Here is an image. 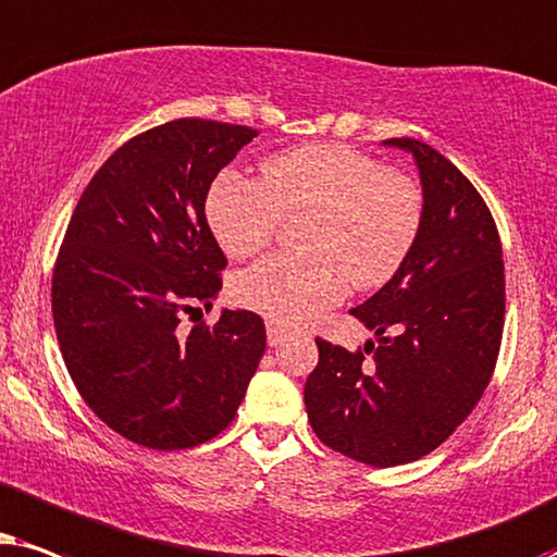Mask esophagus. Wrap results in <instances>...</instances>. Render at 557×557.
<instances>
[{"label":"esophagus","mask_w":557,"mask_h":557,"mask_svg":"<svg viewBox=\"0 0 557 557\" xmlns=\"http://www.w3.org/2000/svg\"><path fill=\"white\" fill-rule=\"evenodd\" d=\"M285 336H287V331L283 329V325L274 323V321L267 323V341H270V346H280L285 341Z\"/></svg>","instance_id":"obj_1"}]
</instances>
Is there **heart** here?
<instances>
[{
	"mask_svg": "<svg viewBox=\"0 0 557 557\" xmlns=\"http://www.w3.org/2000/svg\"><path fill=\"white\" fill-rule=\"evenodd\" d=\"M206 216L232 257H251L298 228L300 255L280 251L236 280V300L274 323L298 325L346 293L372 290L397 274L418 242L425 198L410 175L382 168L348 145H302L262 162V177L221 175Z\"/></svg>",
	"mask_w": 557,
	"mask_h": 557,
	"instance_id": "heart-1",
	"label": "heart"
}]
</instances>
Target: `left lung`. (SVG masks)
Segmentation results:
<instances>
[{"mask_svg": "<svg viewBox=\"0 0 557 557\" xmlns=\"http://www.w3.org/2000/svg\"><path fill=\"white\" fill-rule=\"evenodd\" d=\"M387 145L418 162V242L395 277L351 310L380 344L348 351L315 338L306 382L321 443L380 469L418 461L454 435L492 380L504 331L502 242L484 198L420 139Z\"/></svg>", "mask_w": 557, "mask_h": 557, "instance_id": "left-lung-1", "label": "left lung"}]
</instances>
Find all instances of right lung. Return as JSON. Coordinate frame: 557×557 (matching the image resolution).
Returning <instances> with one entry per match:
<instances>
[{"mask_svg":"<svg viewBox=\"0 0 557 557\" xmlns=\"http://www.w3.org/2000/svg\"><path fill=\"white\" fill-rule=\"evenodd\" d=\"M257 135L196 116L147 129L96 170L65 228L50 290L65 369L96 418L137 446L216 438L264 354L251 310L181 329L226 270L206 196Z\"/></svg>","mask_w":557,"mask_h":557,"instance_id":"add662e5","label":"right lung"}]
</instances>
